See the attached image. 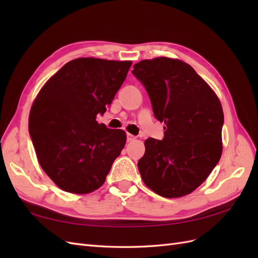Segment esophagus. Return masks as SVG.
<instances>
[{
    "mask_svg": "<svg viewBox=\"0 0 258 258\" xmlns=\"http://www.w3.org/2000/svg\"><path fill=\"white\" fill-rule=\"evenodd\" d=\"M136 139H137V137H136V136H134V135H131V134H128V135H127V141H128V142L135 141Z\"/></svg>",
    "mask_w": 258,
    "mask_h": 258,
    "instance_id": "esophagus-1",
    "label": "esophagus"
}]
</instances>
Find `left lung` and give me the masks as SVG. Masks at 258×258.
Returning <instances> with one entry per match:
<instances>
[{
    "mask_svg": "<svg viewBox=\"0 0 258 258\" xmlns=\"http://www.w3.org/2000/svg\"><path fill=\"white\" fill-rule=\"evenodd\" d=\"M134 74L150 96L154 115L165 123L162 140H145L138 168L148 188L165 198L186 196L204 183L223 152L224 113L213 89L186 62L142 60Z\"/></svg>",
    "mask_w": 258,
    "mask_h": 258,
    "instance_id": "1",
    "label": "left lung"
}]
</instances>
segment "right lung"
Masks as SVG:
<instances>
[{
  "label": "right lung",
  "instance_id": "obj_1",
  "mask_svg": "<svg viewBox=\"0 0 258 258\" xmlns=\"http://www.w3.org/2000/svg\"><path fill=\"white\" fill-rule=\"evenodd\" d=\"M131 64L77 58L37 93L29 115V132L38 163L60 189L85 195L105 182L127 136L96 118L112 103Z\"/></svg>",
  "mask_w": 258,
  "mask_h": 258
}]
</instances>
